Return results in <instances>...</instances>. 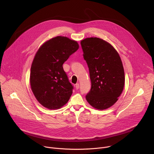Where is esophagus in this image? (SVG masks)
<instances>
[{
	"label": "esophagus",
	"mask_w": 154,
	"mask_h": 154,
	"mask_svg": "<svg viewBox=\"0 0 154 154\" xmlns=\"http://www.w3.org/2000/svg\"><path fill=\"white\" fill-rule=\"evenodd\" d=\"M79 87H80V85H79V83H77V84L75 85V88H76L77 90H78V89L79 88Z\"/></svg>",
	"instance_id": "obj_1"
}]
</instances>
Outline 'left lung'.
<instances>
[{"label": "left lung", "instance_id": "obj_1", "mask_svg": "<svg viewBox=\"0 0 154 154\" xmlns=\"http://www.w3.org/2000/svg\"><path fill=\"white\" fill-rule=\"evenodd\" d=\"M80 44L91 82L86 99L94 108L106 109L116 102L124 89V71L119 55L110 44L99 38H87Z\"/></svg>", "mask_w": 154, "mask_h": 154}]
</instances>
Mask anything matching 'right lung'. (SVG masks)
I'll return each instance as SVG.
<instances>
[{"label": "right lung", "instance_id": "right-lung-1", "mask_svg": "<svg viewBox=\"0 0 154 154\" xmlns=\"http://www.w3.org/2000/svg\"><path fill=\"white\" fill-rule=\"evenodd\" d=\"M79 48L77 41L56 36L39 48L33 60L30 82L37 100L45 107L55 109L66 103L74 88L63 64Z\"/></svg>", "mask_w": 154, "mask_h": 154}]
</instances>
